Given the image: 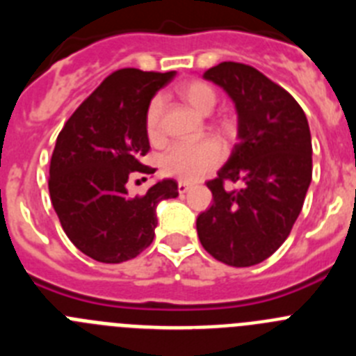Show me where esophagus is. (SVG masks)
Instances as JSON below:
<instances>
[{
	"mask_svg": "<svg viewBox=\"0 0 356 356\" xmlns=\"http://www.w3.org/2000/svg\"><path fill=\"white\" fill-rule=\"evenodd\" d=\"M188 188H191V184H187V181H178V193L185 194Z\"/></svg>",
	"mask_w": 356,
	"mask_h": 356,
	"instance_id": "34e87169",
	"label": "esophagus"
}]
</instances>
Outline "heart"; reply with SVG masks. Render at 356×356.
<instances>
[{
	"label": "heart",
	"mask_w": 356,
	"mask_h": 356,
	"mask_svg": "<svg viewBox=\"0 0 356 356\" xmlns=\"http://www.w3.org/2000/svg\"><path fill=\"white\" fill-rule=\"evenodd\" d=\"M176 94L196 112L207 115L217 103V92L212 85L201 80H188L176 87ZM162 99L153 97L147 103L144 114V128L151 143L162 140ZM222 149L216 140H200L194 144H175L163 153L160 168L163 175L178 178V180L193 181L203 172L210 171L221 162Z\"/></svg>",
	"instance_id": "b5f03b06"
}]
</instances>
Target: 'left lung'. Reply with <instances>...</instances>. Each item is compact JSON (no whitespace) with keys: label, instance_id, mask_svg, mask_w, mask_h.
I'll return each instance as SVG.
<instances>
[{"label":"left lung","instance_id":"1","mask_svg":"<svg viewBox=\"0 0 356 356\" xmlns=\"http://www.w3.org/2000/svg\"><path fill=\"white\" fill-rule=\"evenodd\" d=\"M237 108V144L217 178L207 181L213 203L197 216L201 246L226 266L269 259L291 234L312 181V139L294 97L254 67L221 62L203 74ZM225 181L241 189L226 191Z\"/></svg>","mask_w":356,"mask_h":356}]
</instances>
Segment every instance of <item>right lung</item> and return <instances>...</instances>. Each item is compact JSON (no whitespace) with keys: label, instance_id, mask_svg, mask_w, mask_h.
<instances>
[{"label":"right lung","instance_id":"right-lung-1","mask_svg":"<svg viewBox=\"0 0 356 356\" xmlns=\"http://www.w3.org/2000/svg\"><path fill=\"white\" fill-rule=\"evenodd\" d=\"M176 72L127 67L112 72L67 119L49 163V196L69 241L90 259L121 264L155 237L156 205L178 196L175 180L128 196L131 175H153L140 162L149 151L147 103Z\"/></svg>","mask_w":356,"mask_h":356}]
</instances>
